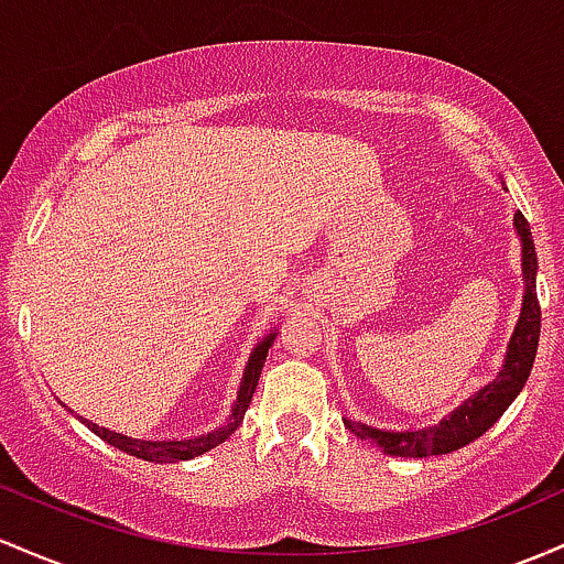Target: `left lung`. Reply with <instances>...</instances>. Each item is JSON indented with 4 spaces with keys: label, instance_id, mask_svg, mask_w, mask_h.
<instances>
[{
    "label": "left lung",
    "instance_id": "obj_1",
    "mask_svg": "<svg viewBox=\"0 0 564 564\" xmlns=\"http://www.w3.org/2000/svg\"><path fill=\"white\" fill-rule=\"evenodd\" d=\"M514 229L522 239V276H524V299L522 314L517 322L514 335L506 349V362L496 381H490L477 394L469 397L458 410H453L447 419H442L436 426L419 429V432H386V429L365 426V423L344 421L351 434L359 440L370 442L372 447L386 455H400V458H429V455H445L460 451L464 445L482 436L506 413L522 386L528 383L530 370H533L535 351H538V335H541V306H538L535 295V245L530 224L524 215L514 213Z\"/></svg>",
    "mask_w": 564,
    "mask_h": 564
}]
</instances>
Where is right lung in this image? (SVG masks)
<instances>
[{"instance_id":"obj_1","label":"right lung","mask_w":564,"mask_h":564,"mask_svg":"<svg viewBox=\"0 0 564 564\" xmlns=\"http://www.w3.org/2000/svg\"><path fill=\"white\" fill-rule=\"evenodd\" d=\"M274 338H276V333H269L261 340V344L252 349L250 359H248V367H245L242 383H239L237 402H234V408H231L229 423H226V426H220V429H215V432L194 436V440H132V436L117 434V432H111V429L98 426V423H93L87 419H82V421H85V426L90 429V432L98 434L100 440L109 442V445L117 447V451L135 455V458L154 460V464H175V460L197 458V455L213 451V447H218L220 442H226V436L234 434V429L242 423L245 410L250 408L252 394H256V386H258V378H261L265 354H269L271 344H274Z\"/></svg>"}]
</instances>
